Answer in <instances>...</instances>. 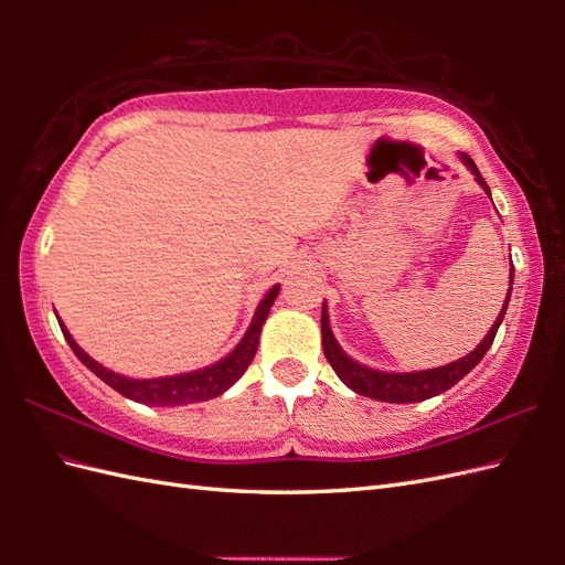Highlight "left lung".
<instances>
[{
  "mask_svg": "<svg viewBox=\"0 0 565 565\" xmlns=\"http://www.w3.org/2000/svg\"><path fill=\"white\" fill-rule=\"evenodd\" d=\"M461 160L468 164L478 179V184L486 189V194L490 196V189L483 182L481 172H478L476 162L468 158V154H461ZM510 279H512V269H510ZM510 294L505 298V306H502L500 316L495 320V326L490 328L486 334V340L476 347L471 354H466L459 362H451L447 366H437V369H427V371H415V374H386V371H376L356 364L354 359L347 356L340 344L334 342L332 330H330V320H328V306H322V316H320V328H322V352H326L330 366L334 369V374L342 379L354 393L366 395V398L383 401V403H417V401H427L431 395H439L447 388H451L454 383H459L468 371H471L478 362H481L483 354L490 350V344L495 340V332L500 328L502 318H505Z\"/></svg>",
  "mask_w": 565,
  "mask_h": 565,
  "instance_id": "8db88e82",
  "label": "left lung"
}]
</instances>
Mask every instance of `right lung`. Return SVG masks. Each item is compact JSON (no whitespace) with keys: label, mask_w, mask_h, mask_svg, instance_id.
I'll return each instance as SVG.
<instances>
[{"label":"right lung","mask_w":565,"mask_h":565,"mask_svg":"<svg viewBox=\"0 0 565 565\" xmlns=\"http://www.w3.org/2000/svg\"><path fill=\"white\" fill-rule=\"evenodd\" d=\"M281 286H274V289L262 298V303L257 308L255 318H252V326L245 332V338L239 340L235 350L221 359L218 364L206 366L201 371H189V374H179V376H167V379H148V381H136V379H126L118 376L114 371L104 369L99 362L82 350V347L72 340V334L65 330L63 322H60V330H63L67 344L72 347V352L77 354L79 362L94 371L104 383H109L114 391H118L126 398L136 401V403H146V405H186V403H199V401H209L227 391L233 383L245 374L247 366L252 364V359L257 354L259 347V332L264 320L269 316V308L274 303V298L279 296Z\"/></svg>","instance_id":"add662e5"}]
</instances>
